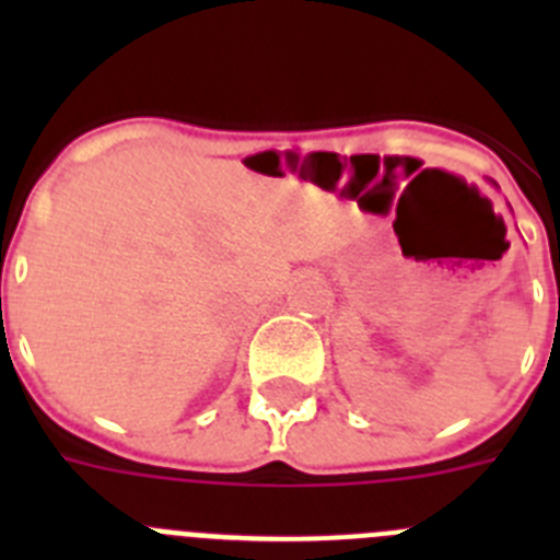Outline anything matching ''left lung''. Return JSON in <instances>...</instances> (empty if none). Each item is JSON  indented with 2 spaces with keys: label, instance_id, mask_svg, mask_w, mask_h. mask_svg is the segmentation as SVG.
<instances>
[{
  "label": "left lung",
  "instance_id": "8db88e82",
  "mask_svg": "<svg viewBox=\"0 0 560 560\" xmlns=\"http://www.w3.org/2000/svg\"><path fill=\"white\" fill-rule=\"evenodd\" d=\"M558 308H560V300H558Z\"/></svg>",
  "mask_w": 560,
  "mask_h": 560
}]
</instances>
